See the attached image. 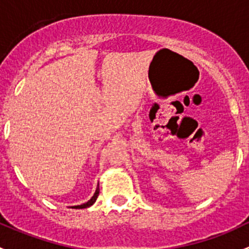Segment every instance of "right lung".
Listing matches in <instances>:
<instances>
[{
  "instance_id": "right-lung-1",
  "label": "right lung",
  "mask_w": 249,
  "mask_h": 249,
  "mask_svg": "<svg viewBox=\"0 0 249 249\" xmlns=\"http://www.w3.org/2000/svg\"><path fill=\"white\" fill-rule=\"evenodd\" d=\"M99 194H100V189H99V187H97V188H96V192H95V194L92 195V197H91V199L89 200V201L85 202V203H83V205L72 206V208H78V210H79V208H87V207H90V206L94 205V202L96 201V199H97V196H99Z\"/></svg>"
}]
</instances>
